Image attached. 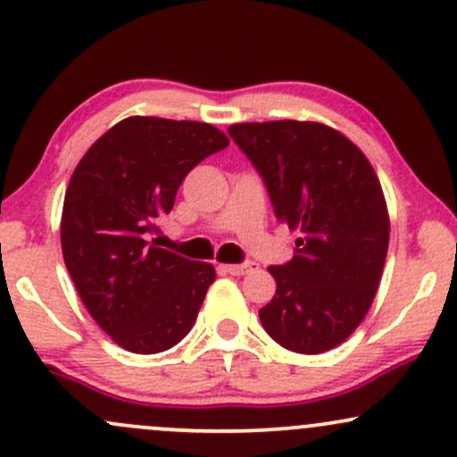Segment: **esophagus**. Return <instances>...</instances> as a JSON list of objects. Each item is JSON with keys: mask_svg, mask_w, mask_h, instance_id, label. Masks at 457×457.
Listing matches in <instances>:
<instances>
[{"mask_svg": "<svg viewBox=\"0 0 457 457\" xmlns=\"http://www.w3.org/2000/svg\"><path fill=\"white\" fill-rule=\"evenodd\" d=\"M223 270H225V273H229V275H245V273H249V270H253V262L225 264Z\"/></svg>", "mask_w": 457, "mask_h": 457, "instance_id": "34e87169", "label": "esophagus"}]
</instances>
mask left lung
<instances>
[{"instance_id":"8db88e82","label":"left lung","mask_w":457,"mask_h":457,"mask_svg":"<svg viewBox=\"0 0 457 457\" xmlns=\"http://www.w3.org/2000/svg\"><path fill=\"white\" fill-rule=\"evenodd\" d=\"M290 229L295 255L269 267L278 290L260 310L275 343L297 353L338 347L367 317L388 252V210L367 155L314 121L229 125Z\"/></svg>"}]
</instances>
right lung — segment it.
Wrapping results in <instances>:
<instances>
[{"mask_svg":"<svg viewBox=\"0 0 457 457\" xmlns=\"http://www.w3.org/2000/svg\"><path fill=\"white\" fill-rule=\"evenodd\" d=\"M229 145L214 125L129 117L75 167L62 205V255L90 317L119 347L160 353L197 320L217 273L158 247L184 178Z\"/></svg>","mask_w":457,"mask_h":457,"instance_id":"1","label":"right lung"}]
</instances>
